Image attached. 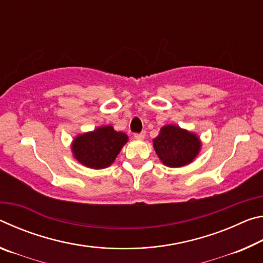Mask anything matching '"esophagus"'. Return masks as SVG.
I'll return each mask as SVG.
<instances>
[{
    "instance_id": "esophagus-1",
    "label": "esophagus",
    "mask_w": 263,
    "mask_h": 263,
    "mask_svg": "<svg viewBox=\"0 0 263 263\" xmlns=\"http://www.w3.org/2000/svg\"><path fill=\"white\" fill-rule=\"evenodd\" d=\"M146 136V132H140V133H136L135 135V138L138 140H142Z\"/></svg>"
}]
</instances>
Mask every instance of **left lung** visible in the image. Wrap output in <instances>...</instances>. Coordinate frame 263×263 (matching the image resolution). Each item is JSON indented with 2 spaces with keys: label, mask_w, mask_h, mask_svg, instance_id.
Wrapping results in <instances>:
<instances>
[{
  "label": "left lung",
  "mask_w": 263,
  "mask_h": 263,
  "mask_svg": "<svg viewBox=\"0 0 263 263\" xmlns=\"http://www.w3.org/2000/svg\"><path fill=\"white\" fill-rule=\"evenodd\" d=\"M155 153L164 166L179 168L194 161L202 148L198 136L177 125H164L153 139Z\"/></svg>",
  "instance_id": "1"
}]
</instances>
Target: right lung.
I'll return each mask as SVG.
<instances>
[{
  "label": "right lung",
  "instance_id": "1",
  "mask_svg": "<svg viewBox=\"0 0 263 263\" xmlns=\"http://www.w3.org/2000/svg\"><path fill=\"white\" fill-rule=\"evenodd\" d=\"M127 140L126 133L105 125L77 136L70 147L74 159L84 167L103 169L112 164Z\"/></svg>",
  "mask_w": 263,
  "mask_h": 263
}]
</instances>
